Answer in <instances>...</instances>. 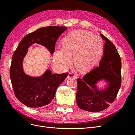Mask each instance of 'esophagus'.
Wrapping results in <instances>:
<instances>
[{
    "mask_svg": "<svg viewBox=\"0 0 135 135\" xmlns=\"http://www.w3.org/2000/svg\"><path fill=\"white\" fill-rule=\"evenodd\" d=\"M75 78V75H73L72 73H70L67 76V78Z\"/></svg>",
    "mask_w": 135,
    "mask_h": 135,
    "instance_id": "esophagus-1",
    "label": "esophagus"
}]
</instances>
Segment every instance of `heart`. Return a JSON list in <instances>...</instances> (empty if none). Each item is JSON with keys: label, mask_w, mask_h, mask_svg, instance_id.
Masks as SVG:
<instances>
[{"label": "heart", "mask_w": 135, "mask_h": 135, "mask_svg": "<svg viewBox=\"0 0 135 135\" xmlns=\"http://www.w3.org/2000/svg\"><path fill=\"white\" fill-rule=\"evenodd\" d=\"M104 51V42L99 36L89 31L77 30L64 39L63 47L55 52V62L61 69L73 62L81 71H86L99 61Z\"/></svg>", "instance_id": "obj_1"}]
</instances>
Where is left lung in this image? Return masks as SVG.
<instances>
[{
    "mask_svg": "<svg viewBox=\"0 0 135 135\" xmlns=\"http://www.w3.org/2000/svg\"><path fill=\"white\" fill-rule=\"evenodd\" d=\"M105 40L104 55L99 66L78 78L76 100L78 107L89 112H99L108 108L115 100L121 85V60L114 44L100 34ZM104 80L107 83L99 90L96 84Z\"/></svg>",
    "mask_w": 135,
    "mask_h": 135,
    "instance_id": "1",
    "label": "left lung"
}]
</instances>
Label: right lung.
Instances as JSON below:
<instances>
[{
	"instance_id": "right-lung-1",
	"label": "right lung",
	"mask_w": 135,
	"mask_h": 135,
	"mask_svg": "<svg viewBox=\"0 0 135 135\" xmlns=\"http://www.w3.org/2000/svg\"><path fill=\"white\" fill-rule=\"evenodd\" d=\"M66 28V27L57 26L39 28L26 35L14 52L10 68L12 87L16 98L28 107L40 108L51 103L57 88L67 76L66 73L52 74L50 69L40 76L26 74L22 65L28 48L33 44H39L53 54L56 40Z\"/></svg>"
}]
</instances>
